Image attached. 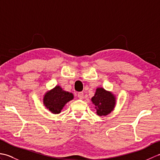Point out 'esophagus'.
<instances>
[{
    "instance_id": "34e87169",
    "label": "esophagus",
    "mask_w": 160,
    "mask_h": 160,
    "mask_svg": "<svg viewBox=\"0 0 160 160\" xmlns=\"http://www.w3.org/2000/svg\"><path fill=\"white\" fill-rule=\"evenodd\" d=\"M78 97L80 100L83 99V98H84V93L83 92H79L78 93Z\"/></svg>"
}]
</instances>
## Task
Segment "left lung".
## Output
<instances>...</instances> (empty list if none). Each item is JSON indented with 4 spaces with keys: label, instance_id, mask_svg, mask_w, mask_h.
Wrapping results in <instances>:
<instances>
[{
    "label": "left lung",
    "instance_id": "left-lung-1",
    "mask_svg": "<svg viewBox=\"0 0 160 160\" xmlns=\"http://www.w3.org/2000/svg\"><path fill=\"white\" fill-rule=\"evenodd\" d=\"M91 102L96 106L97 115L105 116L113 111L116 104V98L111 91L105 90L102 87H98L94 96L91 98Z\"/></svg>",
    "mask_w": 160,
    "mask_h": 160
}]
</instances>
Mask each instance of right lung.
Segmentation results:
<instances>
[{"mask_svg": "<svg viewBox=\"0 0 160 160\" xmlns=\"http://www.w3.org/2000/svg\"><path fill=\"white\" fill-rule=\"evenodd\" d=\"M73 99L72 93L64 91L60 86L56 85L44 95L43 104L52 113L58 114L65 104Z\"/></svg>", "mask_w": 160, "mask_h": 160, "instance_id": "add662e5", "label": "right lung"}]
</instances>
